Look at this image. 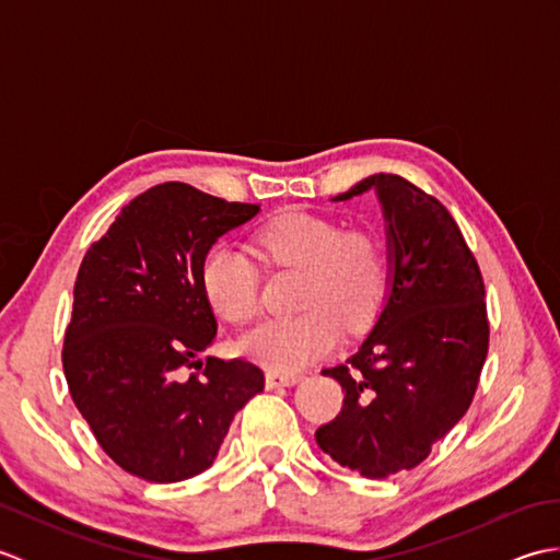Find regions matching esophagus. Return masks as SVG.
I'll return each mask as SVG.
<instances>
[{
	"label": "esophagus",
	"instance_id": "esophagus-1",
	"mask_svg": "<svg viewBox=\"0 0 560 560\" xmlns=\"http://www.w3.org/2000/svg\"><path fill=\"white\" fill-rule=\"evenodd\" d=\"M265 380H267V387L273 389V387H291V385H295V383H301L303 375H299V373H277V371H269Z\"/></svg>",
	"mask_w": 560,
	"mask_h": 560
}]
</instances>
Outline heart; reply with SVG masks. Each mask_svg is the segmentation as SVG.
I'll return each instance as SVG.
<instances>
[{
	"label": "heart",
	"instance_id": "b5f03b06",
	"mask_svg": "<svg viewBox=\"0 0 560 560\" xmlns=\"http://www.w3.org/2000/svg\"><path fill=\"white\" fill-rule=\"evenodd\" d=\"M269 267L303 271L295 317L269 319L243 339L249 359L271 371H301L337 347L342 325L361 331L377 317L387 293V253L368 229H349L329 217L283 211L255 233ZM201 287L221 319L253 323L259 313L255 261L231 245H217L201 265Z\"/></svg>",
	"mask_w": 560,
	"mask_h": 560
}]
</instances>
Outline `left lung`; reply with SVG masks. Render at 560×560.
Returning a JSON list of instances; mask_svg holds the SVG:
<instances>
[{
	"mask_svg": "<svg viewBox=\"0 0 560 560\" xmlns=\"http://www.w3.org/2000/svg\"><path fill=\"white\" fill-rule=\"evenodd\" d=\"M368 189L387 221V303L359 351L323 371L341 385L343 407L315 440L341 467L385 479L421 464L467 413L489 353V317L481 269L450 211L392 173L335 201Z\"/></svg>",
	"mask_w": 560,
	"mask_h": 560,
	"instance_id": "1",
	"label": "left lung"
}]
</instances>
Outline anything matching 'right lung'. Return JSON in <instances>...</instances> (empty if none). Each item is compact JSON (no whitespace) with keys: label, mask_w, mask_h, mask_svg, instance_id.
<instances>
[{"label":"right lung","mask_w":560,"mask_h":560,"mask_svg":"<svg viewBox=\"0 0 560 560\" xmlns=\"http://www.w3.org/2000/svg\"><path fill=\"white\" fill-rule=\"evenodd\" d=\"M257 211L163 183L122 207L83 255L65 377L105 455L139 479L175 483L209 469L235 413L265 389L255 363L199 361L217 337L201 265Z\"/></svg>","instance_id":"add662e5"}]
</instances>
